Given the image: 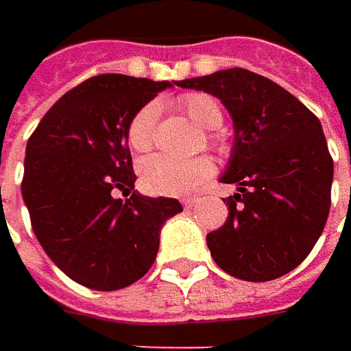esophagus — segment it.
I'll list each match as a JSON object with an SVG mask.
<instances>
[{
  "mask_svg": "<svg viewBox=\"0 0 351 351\" xmlns=\"http://www.w3.org/2000/svg\"><path fill=\"white\" fill-rule=\"evenodd\" d=\"M195 203H197L195 197H187V199H183V207H185V209H189V207H193Z\"/></svg>",
  "mask_w": 351,
  "mask_h": 351,
  "instance_id": "esophagus-1",
  "label": "esophagus"
}]
</instances>
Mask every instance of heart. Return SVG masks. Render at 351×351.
Instances as JSON below:
<instances>
[{
  "label": "heart",
  "instance_id": "heart-1",
  "mask_svg": "<svg viewBox=\"0 0 351 351\" xmlns=\"http://www.w3.org/2000/svg\"><path fill=\"white\" fill-rule=\"evenodd\" d=\"M185 113L199 127L217 128L223 123V107L215 97L207 93H193L182 101ZM160 119V105L156 101L146 103L128 125V144L136 152H146L152 148L156 128ZM215 166L207 156H197L191 160H176L169 156H152L141 168V180L146 191L154 195H187L197 189L205 180H209Z\"/></svg>",
  "mask_w": 351,
  "mask_h": 351
}]
</instances>
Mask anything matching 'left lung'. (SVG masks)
<instances>
[{"instance_id": "obj_1", "label": "left lung", "mask_w": 351, "mask_h": 351, "mask_svg": "<svg viewBox=\"0 0 351 351\" xmlns=\"http://www.w3.org/2000/svg\"><path fill=\"white\" fill-rule=\"evenodd\" d=\"M221 99L234 142L223 183H234L226 223L207 234L217 265L271 281L311 254L330 210L334 162L322 125L287 89L244 68L178 82Z\"/></svg>"}]
</instances>
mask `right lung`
<instances>
[{"instance_id":"1","label":"right lung","mask_w":351,"mask_h":351,"mask_svg":"<svg viewBox=\"0 0 351 351\" xmlns=\"http://www.w3.org/2000/svg\"><path fill=\"white\" fill-rule=\"evenodd\" d=\"M173 84L89 77L48 109L27 142L21 191L34 236L84 287L117 291L138 281L154 263L164 223L183 210L178 199L134 189L127 136L132 117ZM117 189L129 193L125 202Z\"/></svg>"}]
</instances>
